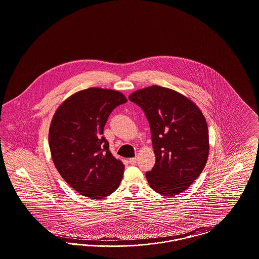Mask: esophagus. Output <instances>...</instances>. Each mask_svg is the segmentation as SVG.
Masks as SVG:
<instances>
[{
  "instance_id": "1",
  "label": "esophagus",
  "mask_w": 259,
  "mask_h": 259,
  "mask_svg": "<svg viewBox=\"0 0 259 259\" xmlns=\"http://www.w3.org/2000/svg\"><path fill=\"white\" fill-rule=\"evenodd\" d=\"M136 162H137V158L136 157H132L129 159V163L132 164V165H135Z\"/></svg>"
}]
</instances>
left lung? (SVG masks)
<instances>
[{
	"label": "left lung",
	"instance_id": "obj_1",
	"mask_svg": "<svg viewBox=\"0 0 259 259\" xmlns=\"http://www.w3.org/2000/svg\"><path fill=\"white\" fill-rule=\"evenodd\" d=\"M130 101L148 118L155 165L146 172L148 185L163 196L186 190L204 170L209 131L203 112L185 95L159 85L136 90Z\"/></svg>",
	"mask_w": 259,
	"mask_h": 259
}]
</instances>
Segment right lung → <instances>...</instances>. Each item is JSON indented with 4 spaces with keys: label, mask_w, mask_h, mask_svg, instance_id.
I'll use <instances>...</instances> for the list:
<instances>
[{
    "label": "right lung",
    "mask_w": 259,
    "mask_h": 259,
    "mask_svg": "<svg viewBox=\"0 0 259 259\" xmlns=\"http://www.w3.org/2000/svg\"><path fill=\"white\" fill-rule=\"evenodd\" d=\"M127 102L119 91L90 87L66 99L49 133L52 161L67 184L82 196L102 199L120 185L124 165L103 137L112 110Z\"/></svg>",
    "instance_id": "add662e5"
}]
</instances>
